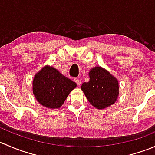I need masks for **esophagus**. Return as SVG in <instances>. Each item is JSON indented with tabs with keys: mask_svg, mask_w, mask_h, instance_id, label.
Instances as JSON below:
<instances>
[{
	"mask_svg": "<svg viewBox=\"0 0 155 155\" xmlns=\"http://www.w3.org/2000/svg\"><path fill=\"white\" fill-rule=\"evenodd\" d=\"M74 81H75V82H76V84H77V85L78 86H79V85H81V82H80V80H79V79H74Z\"/></svg>",
	"mask_w": 155,
	"mask_h": 155,
	"instance_id": "34e87169",
	"label": "esophagus"
}]
</instances>
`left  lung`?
Returning a JSON list of instances; mask_svg holds the SVG:
<instances>
[{"mask_svg":"<svg viewBox=\"0 0 155 155\" xmlns=\"http://www.w3.org/2000/svg\"><path fill=\"white\" fill-rule=\"evenodd\" d=\"M89 82H84L81 89L91 104L98 109L111 107L119 95V84L106 69L95 67L88 73Z\"/></svg>","mask_w":155,"mask_h":155,"instance_id":"8db88e82","label":"left lung"}]
</instances>
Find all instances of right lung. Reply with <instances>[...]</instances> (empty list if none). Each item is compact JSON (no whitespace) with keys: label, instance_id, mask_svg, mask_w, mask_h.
I'll list each match as a JSON object with an SVG mask.
<instances>
[{"label":"right lung","instance_id":"obj_1","mask_svg":"<svg viewBox=\"0 0 155 155\" xmlns=\"http://www.w3.org/2000/svg\"><path fill=\"white\" fill-rule=\"evenodd\" d=\"M32 85L33 94L39 104L54 109L63 105L69 94L76 87V83L57 69L46 65L36 73Z\"/></svg>","mask_w":155,"mask_h":155}]
</instances>
